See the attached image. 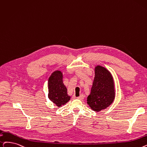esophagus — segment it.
Returning a JSON list of instances; mask_svg holds the SVG:
<instances>
[{
  "mask_svg": "<svg viewBox=\"0 0 147 147\" xmlns=\"http://www.w3.org/2000/svg\"><path fill=\"white\" fill-rule=\"evenodd\" d=\"M77 98H78V99H79V100H83L84 98V94H81L79 97H78Z\"/></svg>",
  "mask_w": 147,
  "mask_h": 147,
  "instance_id": "1",
  "label": "esophagus"
}]
</instances>
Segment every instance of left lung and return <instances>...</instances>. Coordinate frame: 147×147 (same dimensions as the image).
<instances>
[{
    "label": "left lung",
    "mask_w": 147,
    "mask_h": 147,
    "mask_svg": "<svg viewBox=\"0 0 147 147\" xmlns=\"http://www.w3.org/2000/svg\"><path fill=\"white\" fill-rule=\"evenodd\" d=\"M114 81L109 71L105 67H95V77L91 94L87 98V103L95 112H100L109 107L115 99Z\"/></svg>",
    "instance_id": "left-lung-1"
}]
</instances>
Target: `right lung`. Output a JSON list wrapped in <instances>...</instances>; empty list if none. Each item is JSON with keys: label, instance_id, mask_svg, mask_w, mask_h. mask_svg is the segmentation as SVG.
<instances>
[{"label": "right lung", "instance_id": "obj_1", "mask_svg": "<svg viewBox=\"0 0 147 147\" xmlns=\"http://www.w3.org/2000/svg\"><path fill=\"white\" fill-rule=\"evenodd\" d=\"M62 78V72L56 70L51 74L48 80V97L58 107L66 104L70 100L67 89L63 84Z\"/></svg>", "mask_w": 147, "mask_h": 147}]
</instances>
